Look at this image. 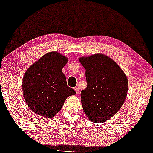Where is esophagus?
Returning <instances> with one entry per match:
<instances>
[{"label":"esophagus","mask_w":153,"mask_h":153,"mask_svg":"<svg viewBox=\"0 0 153 153\" xmlns=\"http://www.w3.org/2000/svg\"><path fill=\"white\" fill-rule=\"evenodd\" d=\"M74 89L75 90V91H76V95H78L79 94V89L78 88V87H75Z\"/></svg>","instance_id":"obj_1"}]
</instances>
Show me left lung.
<instances>
[{"instance_id": "obj_1", "label": "left lung", "mask_w": 153, "mask_h": 153, "mask_svg": "<svg viewBox=\"0 0 153 153\" xmlns=\"http://www.w3.org/2000/svg\"><path fill=\"white\" fill-rule=\"evenodd\" d=\"M86 70L87 87L81 93L82 108L90 121L103 123L119 111L126 99L128 80L111 57L96 53L79 58Z\"/></svg>"}]
</instances>
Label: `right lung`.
<instances>
[{"mask_svg": "<svg viewBox=\"0 0 153 153\" xmlns=\"http://www.w3.org/2000/svg\"><path fill=\"white\" fill-rule=\"evenodd\" d=\"M68 57L57 51L45 54L32 64L24 75V98L34 113L53 118L63 106L66 98L76 94L67 86L62 68Z\"/></svg>", "mask_w": 153, "mask_h": 153, "instance_id": "add662e5", "label": "right lung"}]
</instances>
